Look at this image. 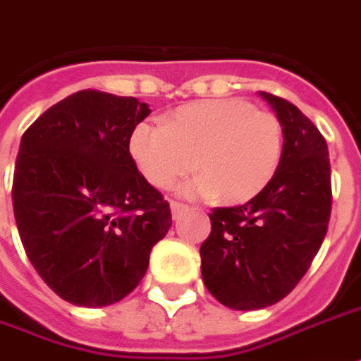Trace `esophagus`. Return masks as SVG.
<instances>
[{"label":"esophagus","instance_id":"esophagus-1","mask_svg":"<svg viewBox=\"0 0 361 361\" xmlns=\"http://www.w3.org/2000/svg\"><path fill=\"white\" fill-rule=\"evenodd\" d=\"M170 207H172V216H173V219H180L183 213H188V211H189L188 205H183V203H178V201H172V203H170Z\"/></svg>","mask_w":361,"mask_h":361}]
</instances>
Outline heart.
<instances>
[{
    "label": "heart",
    "mask_w": 361,
    "mask_h": 361,
    "mask_svg": "<svg viewBox=\"0 0 361 361\" xmlns=\"http://www.w3.org/2000/svg\"><path fill=\"white\" fill-rule=\"evenodd\" d=\"M128 152L156 189H172L195 166L201 176L183 188L188 195L238 205L274 180L283 128L274 113L246 99H205L181 105L164 125L138 123Z\"/></svg>",
    "instance_id": "1"
}]
</instances>
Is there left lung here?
<instances>
[{
    "mask_svg": "<svg viewBox=\"0 0 361 361\" xmlns=\"http://www.w3.org/2000/svg\"><path fill=\"white\" fill-rule=\"evenodd\" d=\"M259 95L283 128L279 168L246 205L213 209L199 250L209 293L236 311L264 309L293 291L321 248L332 207L324 137L293 103Z\"/></svg>",
    "mask_w": 361,
    "mask_h": 361,
    "instance_id": "obj_1",
    "label": "left lung"
}]
</instances>
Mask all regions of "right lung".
<instances>
[{
    "mask_svg": "<svg viewBox=\"0 0 361 361\" xmlns=\"http://www.w3.org/2000/svg\"><path fill=\"white\" fill-rule=\"evenodd\" d=\"M148 115L137 97L84 90L23 135L15 223L32 268L68 303L105 307L127 297L172 226L170 203L128 152L130 130Z\"/></svg>",
    "mask_w": 361,
    "mask_h": 361,
    "instance_id": "obj_1",
    "label": "right lung"
}]
</instances>
